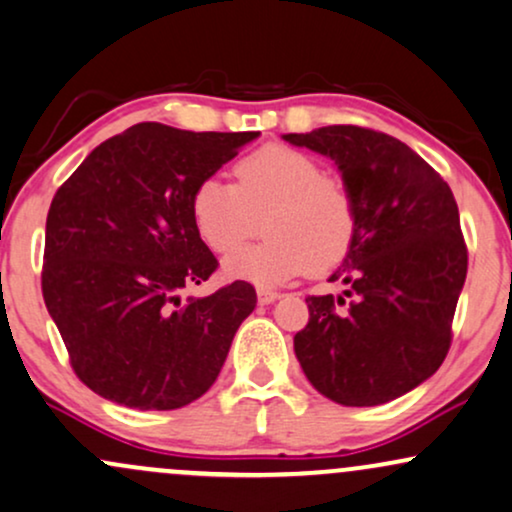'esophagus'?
Instances as JSON below:
<instances>
[{
    "mask_svg": "<svg viewBox=\"0 0 512 512\" xmlns=\"http://www.w3.org/2000/svg\"><path fill=\"white\" fill-rule=\"evenodd\" d=\"M256 296H258V304H273V301L280 299V294L273 292V289H256Z\"/></svg>",
    "mask_w": 512,
    "mask_h": 512,
    "instance_id": "1",
    "label": "esophagus"
}]
</instances>
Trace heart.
I'll return each mask as SVG.
<instances>
[{
	"instance_id": "obj_1",
	"label": "heart",
	"mask_w": 512,
	"mask_h": 512,
	"mask_svg": "<svg viewBox=\"0 0 512 512\" xmlns=\"http://www.w3.org/2000/svg\"><path fill=\"white\" fill-rule=\"evenodd\" d=\"M237 185L201 180L192 194V220L201 242L230 254L258 232L266 242L225 261V275L258 287H277L344 261L356 239V199L342 178L325 175L304 151L266 144L235 168Z\"/></svg>"
}]
</instances>
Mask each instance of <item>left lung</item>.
Here are the masks:
<instances>
[{
    "label": "left lung",
    "mask_w": 512,
    "mask_h": 512,
    "mask_svg": "<svg viewBox=\"0 0 512 512\" xmlns=\"http://www.w3.org/2000/svg\"><path fill=\"white\" fill-rule=\"evenodd\" d=\"M330 156L356 199V239L330 282L344 294L308 296L294 353L308 382L342 406H380L444 363L468 275L451 187L408 144L358 125L282 135ZM344 295L350 306L339 312Z\"/></svg>",
    "instance_id": "obj_1"
}]
</instances>
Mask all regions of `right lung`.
Returning a JSON list of instances; mask_svg holds the SVG:
<instances>
[{
    "label": "right lung",
    "mask_w": 512,
    "mask_h": 512,
    "mask_svg": "<svg viewBox=\"0 0 512 512\" xmlns=\"http://www.w3.org/2000/svg\"><path fill=\"white\" fill-rule=\"evenodd\" d=\"M256 137L137 123L99 144L54 194L42 296L94 394L175 410L216 382L256 292L237 280L182 301V289L218 268L194 227L192 194Z\"/></svg>",
    "instance_id": "right-lung-1"
}]
</instances>
